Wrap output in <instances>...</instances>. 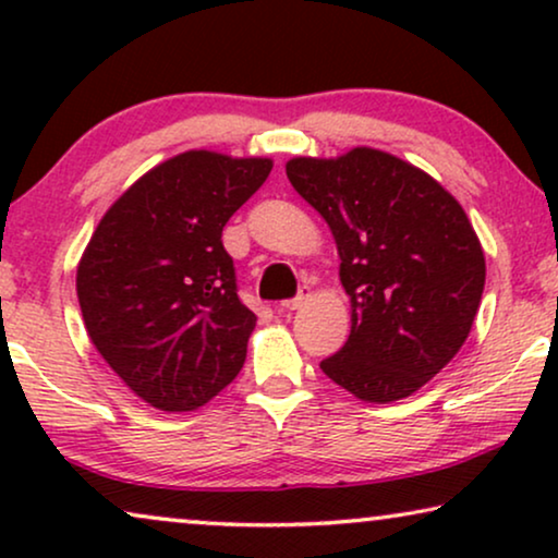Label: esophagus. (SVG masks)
Here are the masks:
<instances>
[{
	"label": "esophagus",
	"mask_w": 558,
	"mask_h": 558,
	"mask_svg": "<svg viewBox=\"0 0 558 558\" xmlns=\"http://www.w3.org/2000/svg\"><path fill=\"white\" fill-rule=\"evenodd\" d=\"M307 300H310V289H302V292L296 294L294 300H284V302H281V304H279V312H294V310H300L302 304L307 302Z\"/></svg>",
	"instance_id": "34e87169"
}]
</instances>
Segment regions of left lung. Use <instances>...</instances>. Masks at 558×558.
Masks as SVG:
<instances>
[{"instance_id":"1","label":"left lung","mask_w":558,"mask_h":558,"mask_svg":"<svg viewBox=\"0 0 558 558\" xmlns=\"http://www.w3.org/2000/svg\"><path fill=\"white\" fill-rule=\"evenodd\" d=\"M287 178L327 220L350 296V338L319 368L361 401L407 399L468 340L485 256L462 205L403 159L355 147L294 157Z\"/></svg>"}]
</instances>
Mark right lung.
Wrapping results in <instances>:
<instances>
[{
    "label": "right lung",
    "mask_w": 558,
    "mask_h": 558,
    "mask_svg": "<svg viewBox=\"0 0 558 558\" xmlns=\"http://www.w3.org/2000/svg\"><path fill=\"white\" fill-rule=\"evenodd\" d=\"M269 172L271 159L205 149L167 159L106 210L83 251L88 338L155 409L203 407L243 368L256 315L220 235Z\"/></svg>",
    "instance_id": "1"
}]
</instances>
